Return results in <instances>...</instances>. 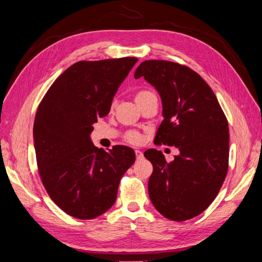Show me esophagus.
I'll return each instance as SVG.
<instances>
[{"instance_id":"1","label":"esophagus","mask_w":262,"mask_h":262,"mask_svg":"<svg viewBox=\"0 0 262 262\" xmlns=\"http://www.w3.org/2000/svg\"><path fill=\"white\" fill-rule=\"evenodd\" d=\"M135 154H136V159H137V160H141V159H143V153H142L141 151H138V149H136V151H135Z\"/></svg>"}]
</instances>
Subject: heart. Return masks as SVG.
Wrapping results in <instances>:
<instances>
[{
    "instance_id": "b5f03b06",
    "label": "heart",
    "mask_w": 262,
    "mask_h": 262,
    "mask_svg": "<svg viewBox=\"0 0 262 262\" xmlns=\"http://www.w3.org/2000/svg\"><path fill=\"white\" fill-rule=\"evenodd\" d=\"M151 96H154L153 91H151V90H140L136 93L135 100H136V102H138V101H142V100L146 99V98L151 97ZM141 140H142L141 134H140V133L135 132V130H130L126 134V141L132 143V144L140 143Z\"/></svg>"
}]
</instances>
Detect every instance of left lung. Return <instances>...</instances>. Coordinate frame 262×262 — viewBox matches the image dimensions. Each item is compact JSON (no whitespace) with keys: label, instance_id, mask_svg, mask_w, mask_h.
<instances>
[{"label":"left lung","instance_id":"obj_1","mask_svg":"<svg viewBox=\"0 0 262 262\" xmlns=\"http://www.w3.org/2000/svg\"><path fill=\"white\" fill-rule=\"evenodd\" d=\"M144 77L162 99L163 117L155 145L176 146L168 162L161 151L144 153L153 165L148 194L165 219L182 222L214 202L229 169V124L215 93L193 70L169 60H144L135 79Z\"/></svg>","mask_w":262,"mask_h":262}]
</instances>
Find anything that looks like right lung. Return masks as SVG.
<instances>
[{
	"instance_id": "add662e5",
	"label": "right lung",
	"mask_w": 262,
	"mask_h": 262,
	"mask_svg": "<svg viewBox=\"0 0 262 262\" xmlns=\"http://www.w3.org/2000/svg\"><path fill=\"white\" fill-rule=\"evenodd\" d=\"M136 57L80 60L60 74L38 105L33 140L40 180L70 216L92 220L116 202L121 177L135 162L130 147L108 152L90 141L93 124L110 111Z\"/></svg>"
}]
</instances>
